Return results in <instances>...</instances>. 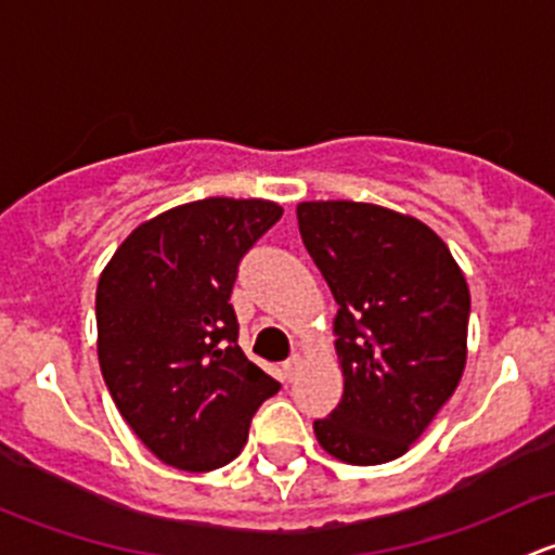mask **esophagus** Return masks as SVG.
<instances>
[{
  "mask_svg": "<svg viewBox=\"0 0 555 555\" xmlns=\"http://www.w3.org/2000/svg\"><path fill=\"white\" fill-rule=\"evenodd\" d=\"M304 365H306V357L304 354H293L287 362H284V376H287L289 382H293V378L298 376L300 367H304Z\"/></svg>",
  "mask_w": 555,
  "mask_h": 555,
  "instance_id": "obj_1",
  "label": "esophagus"
}]
</instances>
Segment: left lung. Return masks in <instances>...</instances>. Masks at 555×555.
<instances>
[{"label":"left lung","mask_w":555,"mask_h":555,"mask_svg":"<svg viewBox=\"0 0 555 555\" xmlns=\"http://www.w3.org/2000/svg\"><path fill=\"white\" fill-rule=\"evenodd\" d=\"M298 225L338 313L344 397L313 435L346 464H384L422 438L467 365L469 287L443 238L411 215L304 201Z\"/></svg>","instance_id":"8db88e82"}]
</instances>
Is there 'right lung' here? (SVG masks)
I'll return each mask as SVG.
<instances>
[{
  "mask_svg": "<svg viewBox=\"0 0 555 555\" xmlns=\"http://www.w3.org/2000/svg\"><path fill=\"white\" fill-rule=\"evenodd\" d=\"M262 198H204L142 222L99 276V365L139 440L164 464L233 462L279 382L246 360L231 306L238 260L282 217Z\"/></svg>",
  "mask_w": 555,
  "mask_h": 555,
  "instance_id": "1",
  "label": "right lung"
}]
</instances>
